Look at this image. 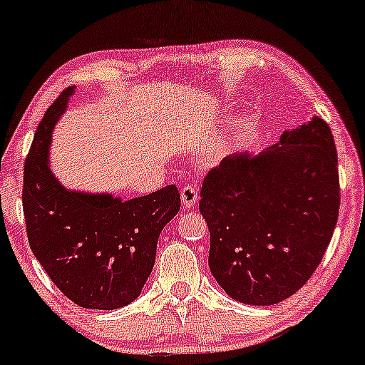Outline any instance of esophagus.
<instances>
[{"label":"esophagus","instance_id":"obj_1","mask_svg":"<svg viewBox=\"0 0 365 365\" xmlns=\"http://www.w3.org/2000/svg\"><path fill=\"white\" fill-rule=\"evenodd\" d=\"M182 202L185 207H192L195 206L197 200H199V194H197V187L195 185H185L182 188Z\"/></svg>","mask_w":365,"mask_h":365}]
</instances>
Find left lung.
<instances>
[{
	"mask_svg": "<svg viewBox=\"0 0 365 365\" xmlns=\"http://www.w3.org/2000/svg\"><path fill=\"white\" fill-rule=\"evenodd\" d=\"M338 209L333 133L314 116L257 156L233 154L206 175L199 211L211 235L209 269L238 302H282L319 266Z\"/></svg>",
	"mask_w": 365,
	"mask_h": 365,
	"instance_id": "1",
	"label": "left lung"
}]
</instances>
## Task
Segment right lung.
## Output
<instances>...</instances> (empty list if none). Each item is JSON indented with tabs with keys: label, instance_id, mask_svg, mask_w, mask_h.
<instances>
[{
	"label": "right lung",
	"instance_id": "obj_1",
	"mask_svg": "<svg viewBox=\"0 0 365 365\" xmlns=\"http://www.w3.org/2000/svg\"><path fill=\"white\" fill-rule=\"evenodd\" d=\"M68 87L46 111L24 166L22 206L29 245L73 304L113 311L135 300L156 259L161 230L180 211L175 185L121 200L66 190L49 170V144Z\"/></svg>",
	"mask_w": 365,
	"mask_h": 365
}]
</instances>
